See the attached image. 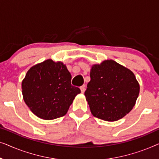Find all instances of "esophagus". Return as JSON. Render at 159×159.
I'll return each instance as SVG.
<instances>
[{
    "instance_id": "esophagus-1",
    "label": "esophagus",
    "mask_w": 159,
    "mask_h": 159,
    "mask_svg": "<svg viewBox=\"0 0 159 159\" xmlns=\"http://www.w3.org/2000/svg\"><path fill=\"white\" fill-rule=\"evenodd\" d=\"M85 85H82V86H81L80 87V90H81V92L83 93L84 91H85Z\"/></svg>"
}]
</instances>
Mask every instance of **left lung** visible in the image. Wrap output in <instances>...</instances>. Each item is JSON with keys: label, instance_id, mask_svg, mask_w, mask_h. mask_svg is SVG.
I'll return each instance as SVG.
<instances>
[{"label": "left lung", "instance_id": "obj_1", "mask_svg": "<svg viewBox=\"0 0 159 159\" xmlns=\"http://www.w3.org/2000/svg\"><path fill=\"white\" fill-rule=\"evenodd\" d=\"M84 95L95 117L108 121L123 118L134 107L140 91L135 76L113 60L95 64Z\"/></svg>", "mask_w": 159, "mask_h": 159}]
</instances>
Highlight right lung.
Segmentation results:
<instances>
[{
  "label": "right lung",
  "mask_w": 159,
  "mask_h": 159,
  "mask_svg": "<svg viewBox=\"0 0 159 159\" xmlns=\"http://www.w3.org/2000/svg\"><path fill=\"white\" fill-rule=\"evenodd\" d=\"M71 75L62 62L48 59L31 67L21 83L23 98L39 118L51 120L64 116L76 95Z\"/></svg>",
  "instance_id": "1"
}]
</instances>
